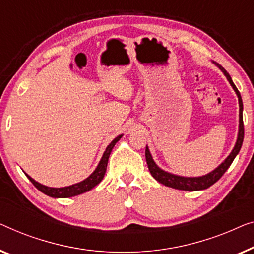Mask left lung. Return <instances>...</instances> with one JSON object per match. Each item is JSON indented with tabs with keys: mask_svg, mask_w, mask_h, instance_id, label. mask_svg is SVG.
<instances>
[{
	"mask_svg": "<svg viewBox=\"0 0 254 254\" xmlns=\"http://www.w3.org/2000/svg\"><path fill=\"white\" fill-rule=\"evenodd\" d=\"M217 66L220 67L221 71L224 73V76L227 77V79L229 80V83L231 86L236 92V94L238 96V102H239V131H238V138L237 141H236V145L233 149V152L230 153V155L224 160V162L220 164L219 167L216 168L215 170H213L212 173L205 175V176L201 177H182V176H177V175H173L167 173L162 169L156 166L155 162L153 161L151 153H149L147 146H146V151H145V155H146V162H147L149 173L152 174V176L155 178L159 183H161L166 187L173 188V189H177V190H184V191H198V190H205V189L212 187L214 183H216L217 181L220 180L221 177L223 176V174L226 173L228 168L230 167V164L233 163L234 159L236 158V155L238 154L239 151H241L242 144H243V139H244V123H243V101H242V96L239 94V91L237 90V87L235 86V84L233 83V79L229 76V73L227 72L226 70L223 69L220 64L215 63Z\"/></svg>",
	"mask_w": 254,
	"mask_h": 254,
	"instance_id": "left-lung-1",
	"label": "left lung"
}]
</instances>
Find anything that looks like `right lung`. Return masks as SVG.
<instances>
[{"mask_svg":"<svg viewBox=\"0 0 254 254\" xmlns=\"http://www.w3.org/2000/svg\"><path fill=\"white\" fill-rule=\"evenodd\" d=\"M121 137H122V135H119V137H116L112 142H110V144L108 145V147L106 148L105 153H103L101 161H100V163L98 164L96 169L93 171V174L90 177H87L86 180L80 182V183L70 185V187H65V188H48L40 183H38V182H35L33 178H31L28 175H26V176L28 180L32 182V184H33L39 191H41L42 193L49 195V197L70 198V197H74V195L84 193V192L92 190L95 185H98L100 182L102 181V178L106 174L107 164H108V159H109L110 153H112V149L114 148V146H115L116 142L120 140Z\"/></svg>","mask_w":254,"mask_h":254,"instance_id":"1","label":"right lung"}]
</instances>
